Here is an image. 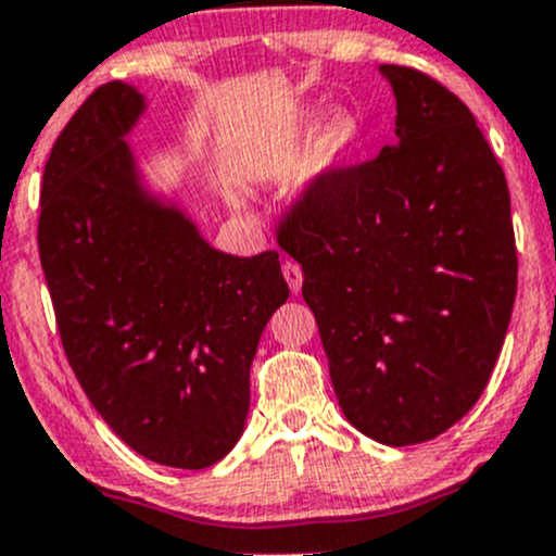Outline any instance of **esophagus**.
<instances>
[{"instance_id": "obj_1", "label": "esophagus", "mask_w": 556, "mask_h": 556, "mask_svg": "<svg viewBox=\"0 0 556 556\" xmlns=\"http://www.w3.org/2000/svg\"><path fill=\"white\" fill-rule=\"evenodd\" d=\"M282 274H285V279H288L290 290H293V293H299L301 285H304V271H301L299 263L288 261V263H285V266H282Z\"/></svg>"}]
</instances>
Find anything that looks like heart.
<instances>
[{
    "label": "heart",
    "instance_id": "1",
    "mask_svg": "<svg viewBox=\"0 0 556 556\" xmlns=\"http://www.w3.org/2000/svg\"><path fill=\"white\" fill-rule=\"evenodd\" d=\"M319 117L314 112H304L293 126V142H309L312 134L317 131ZM361 123L346 112L330 117L319 131L317 144H314V174L317 177H328V174L339 172L346 161L355 155L361 148Z\"/></svg>",
    "mask_w": 556,
    "mask_h": 556
}]
</instances>
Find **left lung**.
<instances>
[{
	"instance_id": "left-lung-1",
	"label": "left lung",
	"mask_w": 556,
	"mask_h": 556,
	"mask_svg": "<svg viewBox=\"0 0 556 556\" xmlns=\"http://www.w3.org/2000/svg\"><path fill=\"white\" fill-rule=\"evenodd\" d=\"M379 72L395 93V144L319 177L277 239L304 268L344 417L412 446L459 422L490 382L517 244L506 174L468 106L412 66Z\"/></svg>"
}]
</instances>
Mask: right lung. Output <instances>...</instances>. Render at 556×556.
Listing matches in <instances>:
<instances>
[{
    "label": "right lung",
    "mask_w": 556,
    "mask_h": 556,
    "mask_svg": "<svg viewBox=\"0 0 556 556\" xmlns=\"http://www.w3.org/2000/svg\"><path fill=\"white\" fill-rule=\"evenodd\" d=\"M148 110L115 80L55 139L39 261L70 366L102 419L159 465L201 470L242 439L250 366L290 290L274 250H215L144 185L126 137Z\"/></svg>",
    "instance_id": "add662e5"
}]
</instances>
